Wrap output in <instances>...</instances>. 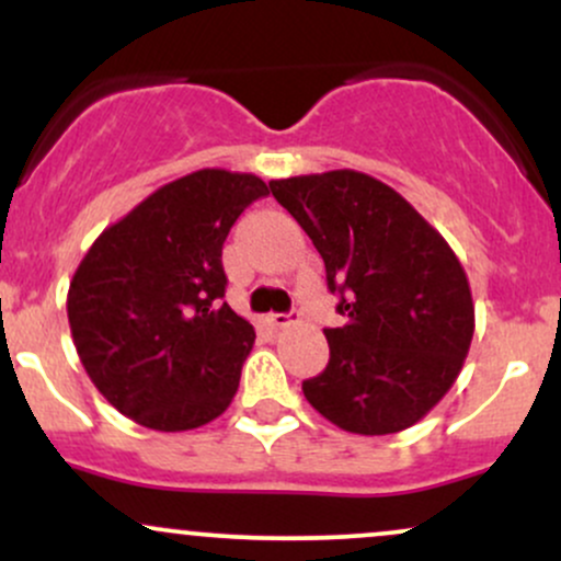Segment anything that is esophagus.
Listing matches in <instances>:
<instances>
[{
    "mask_svg": "<svg viewBox=\"0 0 561 561\" xmlns=\"http://www.w3.org/2000/svg\"><path fill=\"white\" fill-rule=\"evenodd\" d=\"M268 321H272L276 330H285V327H289L295 321V313H272Z\"/></svg>",
    "mask_w": 561,
    "mask_h": 561,
    "instance_id": "esophagus-1",
    "label": "esophagus"
}]
</instances>
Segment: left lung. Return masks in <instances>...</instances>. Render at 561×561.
Returning a JSON list of instances; mask_svg holds the SVG:
<instances>
[{
  "mask_svg": "<svg viewBox=\"0 0 561 561\" xmlns=\"http://www.w3.org/2000/svg\"><path fill=\"white\" fill-rule=\"evenodd\" d=\"M272 195L324 259L343 327L302 396L345 433L390 435L437 405L459 377L474 302L459 259L396 190L340 169L274 179Z\"/></svg>",
  "mask_w": 561,
  "mask_h": 561,
  "instance_id": "obj_1",
  "label": "left lung"
}]
</instances>
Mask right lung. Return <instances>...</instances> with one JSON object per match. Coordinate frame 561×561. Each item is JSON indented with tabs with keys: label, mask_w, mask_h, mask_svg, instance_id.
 <instances>
[{
	"label": "right lung",
	"mask_w": 561,
	"mask_h": 561,
	"mask_svg": "<svg viewBox=\"0 0 561 561\" xmlns=\"http://www.w3.org/2000/svg\"><path fill=\"white\" fill-rule=\"evenodd\" d=\"M266 195L253 173H186L111 224L76 268L68 321L83 369L141 427L182 433L229 409L255 330L221 302V250Z\"/></svg>",
	"instance_id": "obj_1"
}]
</instances>
